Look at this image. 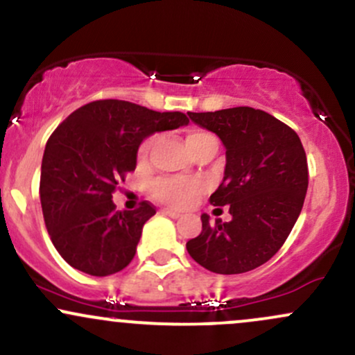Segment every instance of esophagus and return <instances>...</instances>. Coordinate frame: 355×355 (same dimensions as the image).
<instances>
[{"label": "esophagus", "instance_id": "34e87169", "mask_svg": "<svg viewBox=\"0 0 355 355\" xmlns=\"http://www.w3.org/2000/svg\"><path fill=\"white\" fill-rule=\"evenodd\" d=\"M162 214L163 216L171 217V219H178V217H182L180 212H177V210H170V209H162Z\"/></svg>", "mask_w": 355, "mask_h": 355}]
</instances>
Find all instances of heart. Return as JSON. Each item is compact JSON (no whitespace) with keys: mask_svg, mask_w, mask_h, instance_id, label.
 Here are the masks:
<instances>
[{"mask_svg":"<svg viewBox=\"0 0 355 355\" xmlns=\"http://www.w3.org/2000/svg\"><path fill=\"white\" fill-rule=\"evenodd\" d=\"M157 139V135L148 136L146 139H143L141 145L138 148L139 163H146V159L150 157ZM205 143H217V138L212 133H209V131L197 130V128L196 130H190L189 135H187V145L192 150V153L198 146L205 145ZM202 190H204V185L198 180L177 177L157 178V180L151 182L150 187H148V192H150L151 198H155L159 204H165L173 209H184L187 205H190L198 196H200Z\"/></svg>","mask_w":355,"mask_h":355,"instance_id":"1","label":"heart"}]
</instances>
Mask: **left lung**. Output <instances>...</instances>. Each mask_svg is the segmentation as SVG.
<instances>
[{
  "instance_id": "obj_1",
  "label": "left lung",
  "mask_w": 355,
  "mask_h": 355,
  "mask_svg": "<svg viewBox=\"0 0 355 355\" xmlns=\"http://www.w3.org/2000/svg\"><path fill=\"white\" fill-rule=\"evenodd\" d=\"M225 146L224 180L210 196L227 205L232 220L210 222L187 243L200 266L219 275H239L270 261L290 236L309 189V165L298 135L261 109L239 106L190 112Z\"/></svg>"
}]
</instances>
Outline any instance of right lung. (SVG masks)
Segmentation results:
<instances>
[{"label":"right lung","instance_id":"add662e5","mask_svg":"<svg viewBox=\"0 0 355 355\" xmlns=\"http://www.w3.org/2000/svg\"><path fill=\"white\" fill-rule=\"evenodd\" d=\"M184 124V112L118 99L92 101L58 124L42 159L40 202L50 239L70 266L107 276L131 263L157 209L143 200L135 210H116L112 192L135 171L146 136Z\"/></svg>","mask_w":355,"mask_h":355}]
</instances>
